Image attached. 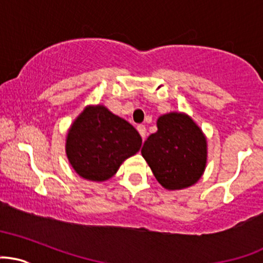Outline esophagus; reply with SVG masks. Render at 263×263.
I'll return each mask as SVG.
<instances>
[{
  "label": "esophagus",
  "instance_id": "esophagus-1",
  "mask_svg": "<svg viewBox=\"0 0 263 263\" xmlns=\"http://www.w3.org/2000/svg\"><path fill=\"white\" fill-rule=\"evenodd\" d=\"M137 131H138V134L141 135V137L142 138L146 137V126L145 125H138Z\"/></svg>",
  "mask_w": 263,
  "mask_h": 263
}]
</instances>
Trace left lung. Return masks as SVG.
I'll use <instances>...</instances> for the list:
<instances>
[{
	"label": "left lung",
	"mask_w": 263,
	"mask_h": 263,
	"mask_svg": "<svg viewBox=\"0 0 263 263\" xmlns=\"http://www.w3.org/2000/svg\"><path fill=\"white\" fill-rule=\"evenodd\" d=\"M158 131L143 143L141 154L164 189L181 190L200 180L206 166V138L183 114L158 118Z\"/></svg>",
	"instance_id": "1"
}]
</instances>
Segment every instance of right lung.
I'll use <instances>...</instances> for the list:
<instances>
[{"mask_svg": "<svg viewBox=\"0 0 263 263\" xmlns=\"http://www.w3.org/2000/svg\"><path fill=\"white\" fill-rule=\"evenodd\" d=\"M141 145L142 138L134 126L103 106H96L86 108L74 121L67 135L66 151L81 177L106 181Z\"/></svg>", "mask_w": 263, "mask_h": 263, "instance_id": "1", "label": "right lung"}]
</instances>
